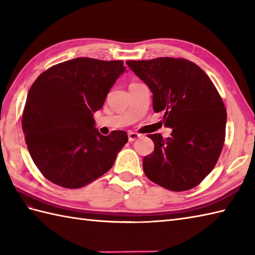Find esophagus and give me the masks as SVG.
<instances>
[{
	"mask_svg": "<svg viewBox=\"0 0 255 255\" xmlns=\"http://www.w3.org/2000/svg\"><path fill=\"white\" fill-rule=\"evenodd\" d=\"M138 137H140V134H138V133H135V132H129L128 133V140H129V142H134V140L138 138Z\"/></svg>",
	"mask_w": 255,
	"mask_h": 255,
	"instance_id": "1",
	"label": "esophagus"
}]
</instances>
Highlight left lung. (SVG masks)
Segmentation results:
<instances>
[{"mask_svg": "<svg viewBox=\"0 0 255 255\" xmlns=\"http://www.w3.org/2000/svg\"><path fill=\"white\" fill-rule=\"evenodd\" d=\"M152 93L155 112L163 111L171 136L147 135L155 144L143 169L152 182L181 192L199 185L223 150L227 112L218 90L199 65L182 58L127 61Z\"/></svg>", "mask_w": 255, "mask_h": 255, "instance_id": "1", "label": "left lung"}]
</instances>
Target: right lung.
<instances>
[{"instance_id": "add662e5", "label": "right lung", "mask_w": 255, "mask_h": 255, "mask_svg": "<svg viewBox=\"0 0 255 255\" xmlns=\"http://www.w3.org/2000/svg\"><path fill=\"white\" fill-rule=\"evenodd\" d=\"M124 70L120 60L76 58L51 66L31 85L21 128L33 162L52 183L80 189L113 166L128 134L104 136L93 116Z\"/></svg>"}]
</instances>
